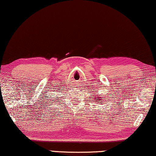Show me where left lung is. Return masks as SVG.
Listing matches in <instances>:
<instances>
[{"mask_svg": "<svg viewBox=\"0 0 156 156\" xmlns=\"http://www.w3.org/2000/svg\"><path fill=\"white\" fill-rule=\"evenodd\" d=\"M99 96H100V95L98 94V97H97V99L94 98V101L96 102V103H98L99 101H101V99H104V98H101V97H100Z\"/></svg>", "mask_w": 156, "mask_h": 156, "instance_id": "8db88e82", "label": "left lung"}]
</instances>
